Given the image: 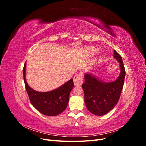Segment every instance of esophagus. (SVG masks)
<instances>
[{
	"mask_svg": "<svg viewBox=\"0 0 146 146\" xmlns=\"http://www.w3.org/2000/svg\"><path fill=\"white\" fill-rule=\"evenodd\" d=\"M83 72H80L77 74L74 77V83L76 86H80L83 83Z\"/></svg>",
	"mask_w": 146,
	"mask_h": 146,
	"instance_id": "1",
	"label": "esophagus"
}]
</instances>
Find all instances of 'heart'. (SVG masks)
Returning a JSON list of instances; mask_svg holds the SVG:
<instances>
[{"label":"heart","instance_id":"b5f03b06","mask_svg":"<svg viewBox=\"0 0 146 146\" xmlns=\"http://www.w3.org/2000/svg\"><path fill=\"white\" fill-rule=\"evenodd\" d=\"M87 52H88V54L89 55H94L97 54V53H98V49H96V48H95L90 47V48H87Z\"/></svg>","mask_w":146,"mask_h":146}]
</instances>
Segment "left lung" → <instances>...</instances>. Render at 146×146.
<instances>
[{
    "mask_svg": "<svg viewBox=\"0 0 146 146\" xmlns=\"http://www.w3.org/2000/svg\"><path fill=\"white\" fill-rule=\"evenodd\" d=\"M113 56L117 60L120 67V74L114 81L104 82L91 73L85 74L82 88L85 105L91 113L97 116H103L115 107L124 83L125 71L122 57L115 50Z\"/></svg>",
    "mask_w": 146,
    "mask_h": 146,
    "instance_id": "1",
    "label": "left lung"
}]
</instances>
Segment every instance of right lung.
Listing matches in <instances>:
<instances>
[{
	"mask_svg": "<svg viewBox=\"0 0 146 146\" xmlns=\"http://www.w3.org/2000/svg\"><path fill=\"white\" fill-rule=\"evenodd\" d=\"M26 63L23 69L24 80L31 104L41 113L55 116L64 111L69 102L70 91L74 88L73 79L68 81L56 89L48 92H39L33 90L25 78Z\"/></svg>",
	"mask_w": 146,
	"mask_h": 146,
	"instance_id": "obj_1",
	"label": "right lung"
}]
</instances>
